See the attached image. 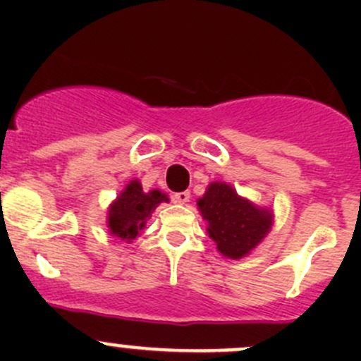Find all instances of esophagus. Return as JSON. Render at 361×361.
<instances>
[{"label": "esophagus", "mask_w": 361, "mask_h": 361, "mask_svg": "<svg viewBox=\"0 0 361 361\" xmlns=\"http://www.w3.org/2000/svg\"><path fill=\"white\" fill-rule=\"evenodd\" d=\"M174 201L178 204H187L190 201V192H178V194H174Z\"/></svg>", "instance_id": "obj_1"}]
</instances>
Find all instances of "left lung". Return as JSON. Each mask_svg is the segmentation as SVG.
Wrapping results in <instances>:
<instances>
[{"label":"left lung","instance_id":"1","mask_svg":"<svg viewBox=\"0 0 361 361\" xmlns=\"http://www.w3.org/2000/svg\"><path fill=\"white\" fill-rule=\"evenodd\" d=\"M197 207L207 224V234L224 257L239 260L257 248L274 225V211L238 194L227 181L206 187Z\"/></svg>","mask_w":361,"mask_h":361}]
</instances>
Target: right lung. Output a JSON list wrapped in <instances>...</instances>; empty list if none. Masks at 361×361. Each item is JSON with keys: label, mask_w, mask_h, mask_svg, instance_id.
Returning a JSON list of instances; mask_svg holds the SVG:
<instances>
[{"label": "right lung", "mask_w": 361, "mask_h": 361, "mask_svg": "<svg viewBox=\"0 0 361 361\" xmlns=\"http://www.w3.org/2000/svg\"><path fill=\"white\" fill-rule=\"evenodd\" d=\"M160 202H169L167 194L159 188L145 192L140 180H130L108 207V231L122 241L133 243L145 231Z\"/></svg>", "instance_id": "1"}]
</instances>
